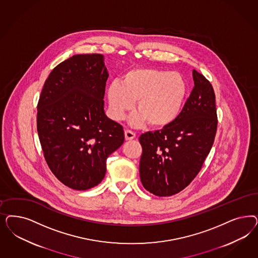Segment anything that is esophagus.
Returning <instances> with one entry per match:
<instances>
[{"label": "esophagus", "mask_w": 258, "mask_h": 258, "mask_svg": "<svg viewBox=\"0 0 258 258\" xmlns=\"http://www.w3.org/2000/svg\"><path fill=\"white\" fill-rule=\"evenodd\" d=\"M124 134L125 140H126V141H131V140H133V139L136 138V134L132 132V131H130V130H126Z\"/></svg>", "instance_id": "esophagus-1"}]
</instances>
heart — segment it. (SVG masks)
<instances>
[{"label": "heart", "instance_id": "b5f03b06", "mask_svg": "<svg viewBox=\"0 0 258 258\" xmlns=\"http://www.w3.org/2000/svg\"><path fill=\"white\" fill-rule=\"evenodd\" d=\"M187 92V83L179 73L136 68L127 71L120 81L110 83L107 98L114 119H123L136 101L138 111L130 117V124L140 127L148 121L153 127L162 128L177 118Z\"/></svg>", "mask_w": 258, "mask_h": 258}]
</instances>
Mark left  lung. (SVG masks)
Instances as JSON below:
<instances>
[{
  "instance_id": "left-lung-1",
  "label": "left lung",
  "mask_w": 258,
  "mask_h": 258,
  "mask_svg": "<svg viewBox=\"0 0 258 258\" xmlns=\"http://www.w3.org/2000/svg\"><path fill=\"white\" fill-rule=\"evenodd\" d=\"M195 86L172 124L142 134L140 175L143 187L158 197L182 191L197 176L216 137V95L208 80L192 70Z\"/></svg>"
}]
</instances>
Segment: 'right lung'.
<instances>
[{"label": "right lung", "mask_w": 258, "mask_h": 258, "mask_svg": "<svg viewBox=\"0 0 258 258\" xmlns=\"http://www.w3.org/2000/svg\"><path fill=\"white\" fill-rule=\"evenodd\" d=\"M108 71L101 54H80L55 67L38 102L37 130L45 160L66 186L100 184L106 159L124 142L122 126L104 112Z\"/></svg>", "instance_id": "1"}]
</instances>
